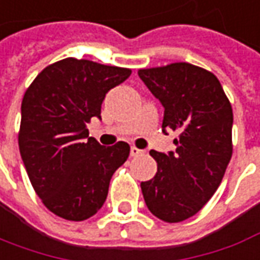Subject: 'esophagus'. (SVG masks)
<instances>
[{
    "label": "esophagus",
    "instance_id": "34e87169",
    "mask_svg": "<svg viewBox=\"0 0 260 260\" xmlns=\"http://www.w3.org/2000/svg\"><path fill=\"white\" fill-rule=\"evenodd\" d=\"M144 153V150H140V148H137V147H132L130 148V154L133 155V157H137V155H141V154Z\"/></svg>",
    "mask_w": 260,
    "mask_h": 260
}]
</instances>
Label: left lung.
I'll return each instance as SVG.
<instances>
[{
  "mask_svg": "<svg viewBox=\"0 0 260 260\" xmlns=\"http://www.w3.org/2000/svg\"><path fill=\"white\" fill-rule=\"evenodd\" d=\"M139 76L164 107L162 132H178L175 151H150L157 173L141 182L150 212L181 222L211 200L232 157L234 114L214 73L187 62L140 69Z\"/></svg>",
  "mask_w": 260,
  "mask_h": 260,
  "instance_id": "8db88e82",
  "label": "left lung"
}]
</instances>
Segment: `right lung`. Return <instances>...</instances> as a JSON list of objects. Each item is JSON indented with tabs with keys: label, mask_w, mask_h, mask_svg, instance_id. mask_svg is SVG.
I'll use <instances>...</instances> for the list:
<instances>
[{
	"label": "right lung",
	"mask_w": 260,
	"mask_h": 260,
	"mask_svg": "<svg viewBox=\"0 0 260 260\" xmlns=\"http://www.w3.org/2000/svg\"><path fill=\"white\" fill-rule=\"evenodd\" d=\"M130 75L126 68L66 58L46 66L26 89L19 153L35 192L55 215L85 221L106 201L112 175L130 146H100L86 123L100 119L106 93Z\"/></svg>",
	"instance_id": "right-lung-1"
}]
</instances>
